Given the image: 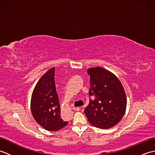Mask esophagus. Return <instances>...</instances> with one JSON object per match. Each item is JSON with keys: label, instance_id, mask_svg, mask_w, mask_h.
Returning a JSON list of instances; mask_svg holds the SVG:
<instances>
[{"label": "esophagus", "instance_id": "esophagus-1", "mask_svg": "<svg viewBox=\"0 0 155 155\" xmlns=\"http://www.w3.org/2000/svg\"><path fill=\"white\" fill-rule=\"evenodd\" d=\"M72 109H73L74 110H76V111H78L80 110V108L79 107H73L72 108Z\"/></svg>", "mask_w": 155, "mask_h": 155}]
</instances>
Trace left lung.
Segmentation results:
<instances>
[{
  "label": "left lung",
  "instance_id": "obj_1",
  "mask_svg": "<svg viewBox=\"0 0 155 155\" xmlns=\"http://www.w3.org/2000/svg\"><path fill=\"white\" fill-rule=\"evenodd\" d=\"M54 67L41 77L32 92V114L37 123L47 130L57 131L66 127L60 116L61 109L54 83Z\"/></svg>",
  "mask_w": 155,
  "mask_h": 155
}]
</instances>
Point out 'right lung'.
<instances>
[{"label": "right lung", "mask_w": 155, "mask_h": 155, "mask_svg": "<svg viewBox=\"0 0 155 155\" xmlns=\"http://www.w3.org/2000/svg\"><path fill=\"white\" fill-rule=\"evenodd\" d=\"M90 76V102L84 110L88 122L98 128H109L119 123L127 107V97L118 78L101 67L87 70Z\"/></svg>", "instance_id": "1"}]
</instances>
